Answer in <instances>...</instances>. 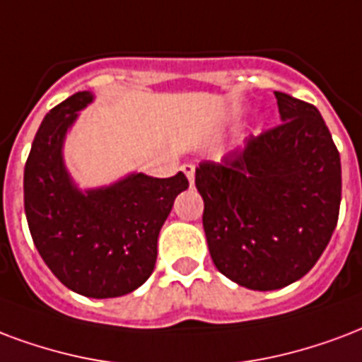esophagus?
<instances>
[{
  "instance_id": "34e87169",
  "label": "esophagus",
  "mask_w": 362,
  "mask_h": 362,
  "mask_svg": "<svg viewBox=\"0 0 362 362\" xmlns=\"http://www.w3.org/2000/svg\"><path fill=\"white\" fill-rule=\"evenodd\" d=\"M182 170H184V174L188 176L189 186H194V180H195V167H194V165H192V163H186V165H182Z\"/></svg>"
}]
</instances>
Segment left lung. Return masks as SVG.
Listing matches in <instances>:
<instances>
[{
    "label": "left lung",
    "mask_w": 362,
    "mask_h": 362,
    "mask_svg": "<svg viewBox=\"0 0 362 362\" xmlns=\"http://www.w3.org/2000/svg\"><path fill=\"white\" fill-rule=\"evenodd\" d=\"M282 124L202 163L203 230L218 270L257 291L286 288L317 263L336 230L341 163L318 109L274 92Z\"/></svg>",
    "instance_id": "1"
}]
</instances>
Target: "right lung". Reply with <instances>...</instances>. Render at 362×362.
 Instances as JSON below:
<instances>
[{"mask_svg": "<svg viewBox=\"0 0 362 362\" xmlns=\"http://www.w3.org/2000/svg\"><path fill=\"white\" fill-rule=\"evenodd\" d=\"M92 101V92L74 93L42 120L24 167V213L53 274L80 296L107 299L138 290L151 276L160 228L189 184L184 173H130L109 186L80 189L63 147Z\"/></svg>", "mask_w": 362, "mask_h": 362, "instance_id": "1", "label": "right lung"}]
</instances>
